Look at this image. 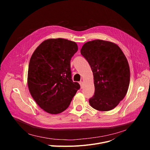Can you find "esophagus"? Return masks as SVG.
<instances>
[{
	"label": "esophagus",
	"mask_w": 150,
	"mask_h": 150,
	"mask_svg": "<svg viewBox=\"0 0 150 150\" xmlns=\"http://www.w3.org/2000/svg\"><path fill=\"white\" fill-rule=\"evenodd\" d=\"M79 84H80V86H81V88H82L83 87V83L82 81H80L79 82Z\"/></svg>",
	"instance_id": "obj_1"
}]
</instances>
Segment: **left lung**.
Segmentation results:
<instances>
[{
	"label": "left lung",
	"mask_w": 150,
	"mask_h": 150,
	"mask_svg": "<svg viewBox=\"0 0 150 150\" xmlns=\"http://www.w3.org/2000/svg\"><path fill=\"white\" fill-rule=\"evenodd\" d=\"M81 54L93 72L95 91L89 99L92 108L109 111L126 96L130 82V69L126 57L113 42L96 40L87 42Z\"/></svg>",
	"instance_id": "1"
}]
</instances>
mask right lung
Instances as JSON below:
<instances>
[{
  "mask_svg": "<svg viewBox=\"0 0 150 150\" xmlns=\"http://www.w3.org/2000/svg\"><path fill=\"white\" fill-rule=\"evenodd\" d=\"M78 51L75 42L49 39L35 49L28 71L29 91L37 104L46 112L58 114L70 104L79 84L73 82L71 60Z\"/></svg>",
  "mask_w": 150,
  "mask_h": 150,
  "instance_id": "right-lung-1",
  "label": "right lung"
}]
</instances>
